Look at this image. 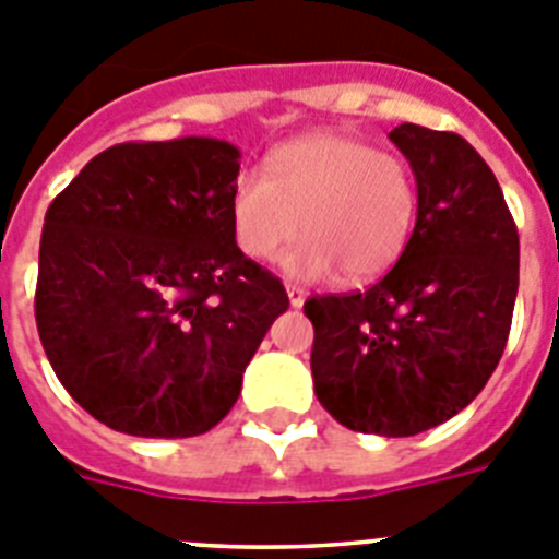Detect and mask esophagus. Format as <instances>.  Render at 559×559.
Here are the masks:
<instances>
[{"mask_svg": "<svg viewBox=\"0 0 559 559\" xmlns=\"http://www.w3.org/2000/svg\"><path fill=\"white\" fill-rule=\"evenodd\" d=\"M285 290H288V299L294 308H302L305 299H308V294H305V288H299V285H285Z\"/></svg>", "mask_w": 559, "mask_h": 559, "instance_id": "34e87169", "label": "esophagus"}]
</instances>
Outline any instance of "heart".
I'll use <instances>...</instances> for the list:
<instances>
[{"mask_svg": "<svg viewBox=\"0 0 559 559\" xmlns=\"http://www.w3.org/2000/svg\"><path fill=\"white\" fill-rule=\"evenodd\" d=\"M265 173H240L231 185V235L251 260H274L302 229L285 257L290 276L341 271L347 283H369L406 251L417 187L392 153L344 133H308L276 147Z\"/></svg>", "mask_w": 559, "mask_h": 559, "instance_id": "obj_1", "label": "heart"}]
</instances>
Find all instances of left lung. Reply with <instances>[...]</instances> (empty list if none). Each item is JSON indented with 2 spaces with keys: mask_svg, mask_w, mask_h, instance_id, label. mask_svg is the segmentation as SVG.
<instances>
[{
  "mask_svg": "<svg viewBox=\"0 0 559 559\" xmlns=\"http://www.w3.org/2000/svg\"><path fill=\"white\" fill-rule=\"evenodd\" d=\"M417 179V224L369 290L310 296L316 397L341 426L414 437L496 372L518 296V226L496 176L453 131L389 133Z\"/></svg>",
  "mask_w": 559,
  "mask_h": 559,
  "instance_id": "1",
  "label": "left lung"
}]
</instances>
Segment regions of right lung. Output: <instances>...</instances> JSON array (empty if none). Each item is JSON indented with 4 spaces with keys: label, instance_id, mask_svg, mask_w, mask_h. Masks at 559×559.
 Masks as SVG:
<instances>
[{
    "label": "right lung",
    "instance_id": "1",
    "mask_svg": "<svg viewBox=\"0 0 559 559\" xmlns=\"http://www.w3.org/2000/svg\"><path fill=\"white\" fill-rule=\"evenodd\" d=\"M240 151L224 140L122 142L44 215L36 324L78 406L131 437H199L235 406L288 310L229 221Z\"/></svg>",
    "mask_w": 559,
    "mask_h": 559
}]
</instances>
